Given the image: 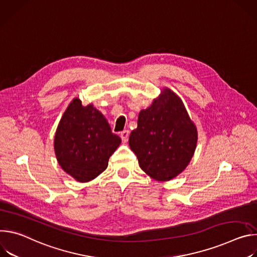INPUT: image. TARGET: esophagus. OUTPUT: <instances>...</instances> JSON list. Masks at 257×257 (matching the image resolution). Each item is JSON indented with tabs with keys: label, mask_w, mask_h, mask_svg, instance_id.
Masks as SVG:
<instances>
[{
	"label": "esophagus",
	"mask_w": 257,
	"mask_h": 257,
	"mask_svg": "<svg viewBox=\"0 0 257 257\" xmlns=\"http://www.w3.org/2000/svg\"><path fill=\"white\" fill-rule=\"evenodd\" d=\"M128 136H130V132L128 131H123L120 133V138L122 140V142H124V143H126L127 140H128Z\"/></svg>",
	"instance_id": "obj_1"
}]
</instances>
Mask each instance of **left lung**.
Here are the masks:
<instances>
[{"instance_id": "8db88e82", "label": "left lung", "mask_w": 257, "mask_h": 257, "mask_svg": "<svg viewBox=\"0 0 257 257\" xmlns=\"http://www.w3.org/2000/svg\"><path fill=\"white\" fill-rule=\"evenodd\" d=\"M197 128L181 98L167 88L151 106L141 110L138 127L128 139L140 167L152 179L166 182L179 176L191 161Z\"/></svg>"}]
</instances>
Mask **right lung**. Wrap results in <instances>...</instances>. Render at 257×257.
<instances>
[{
    "instance_id": "add662e5",
    "label": "right lung",
    "mask_w": 257,
    "mask_h": 257,
    "mask_svg": "<svg viewBox=\"0 0 257 257\" xmlns=\"http://www.w3.org/2000/svg\"><path fill=\"white\" fill-rule=\"evenodd\" d=\"M120 143V138L111 132L107 119L93 104L82 106L74 98L57 127L54 149L64 172L77 182L87 183L107 168L109 157Z\"/></svg>"
}]
</instances>
